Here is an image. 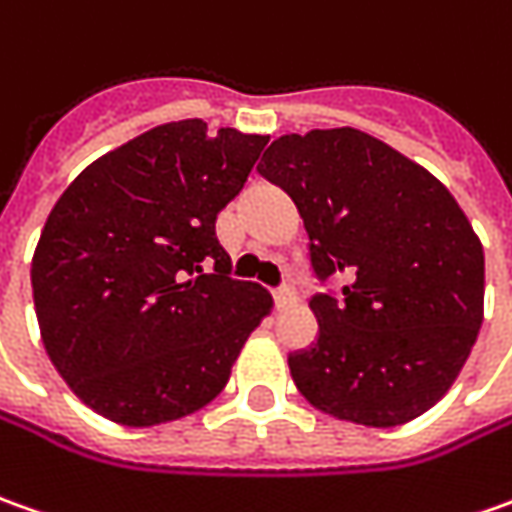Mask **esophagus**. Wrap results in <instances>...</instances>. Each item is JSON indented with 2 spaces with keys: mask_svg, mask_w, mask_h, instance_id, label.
<instances>
[{
  "mask_svg": "<svg viewBox=\"0 0 512 512\" xmlns=\"http://www.w3.org/2000/svg\"><path fill=\"white\" fill-rule=\"evenodd\" d=\"M273 298H276V307H279V310H290V307L296 304V293H293L290 287H281V290H276Z\"/></svg>",
  "mask_w": 512,
  "mask_h": 512,
  "instance_id": "obj_1",
  "label": "esophagus"
}]
</instances>
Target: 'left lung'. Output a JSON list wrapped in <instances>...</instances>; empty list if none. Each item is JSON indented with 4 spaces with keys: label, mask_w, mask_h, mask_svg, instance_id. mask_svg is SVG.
<instances>
[{
    "label": "left lung",
    "mask_w": 512,
    "mask_h": 512,
    "mask_svg": "<svg viewBox=\"0 0 512 512\" xmlns=\"http://www.w3.org/2000/svg\"><path fill=\"white\" fill-rule=\"evenodd\" d=\"M259 171L310 233L312 270L344 276L315 296L318 341L290 355L310 406L392 428L454 386L485 318V250L454 194L420 163L352 126L281 135Z\"/></svg>",
    "instance_id": "8db88e82"
}]
</instances>
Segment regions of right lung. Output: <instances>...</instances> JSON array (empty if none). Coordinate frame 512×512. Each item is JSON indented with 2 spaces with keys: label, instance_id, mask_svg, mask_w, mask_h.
I'll return each instance as SVG.
<instances>
[{
  "label": "right lung",
  "instance_id": "add662e5",
  "mask_svg": "<svg viewBox=\"0 0 512 512\" xmlns=\"http://www.w3.org/2000/svg\"><path fill=\"white\" fill-rule=\"evenodd\" d=\"M267 140L174 120L98 157L58 197L30 264L33 304L56 372L95 414L149 428L225 389L273 296L228 276L216 216Z\"/></svg>",
  "mask_w": 512,
  "mask_h": 512
}]
</instances>
